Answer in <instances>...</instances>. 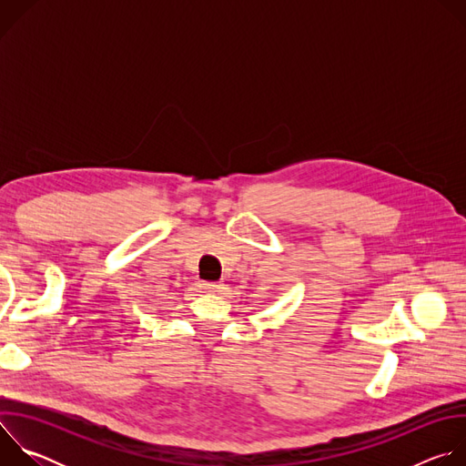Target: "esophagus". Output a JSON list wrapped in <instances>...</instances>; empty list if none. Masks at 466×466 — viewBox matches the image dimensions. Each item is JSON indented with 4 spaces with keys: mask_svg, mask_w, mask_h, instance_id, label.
<instances>
[{
    "mask_svg": "<svg viewBox=\"0 0 466 466\" xmlns=\"http://www.w3.org/2000/svg\"><path fill=\"white\" fill-rule=\"evenodd\" d=\"M201 288H203L207 293H219V291H221V284H219V282H203Z\"/></svg>",
    "mask_w": 466,
    "mask_h": 466,
    "instance_id": "34e87169",
    "label": "esophagus"
}]
</instances>
